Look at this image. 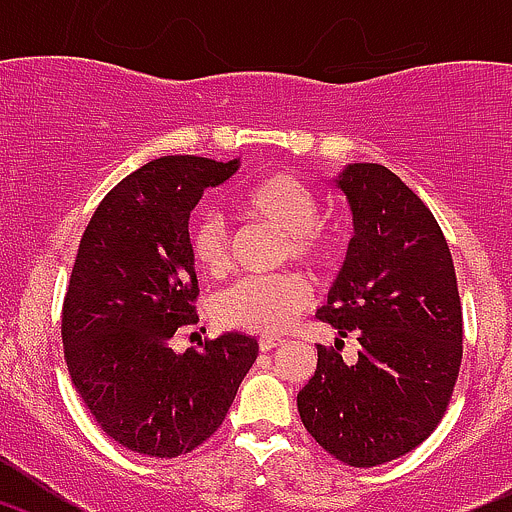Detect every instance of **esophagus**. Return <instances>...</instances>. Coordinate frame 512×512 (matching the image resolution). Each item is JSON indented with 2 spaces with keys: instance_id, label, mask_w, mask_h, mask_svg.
Segmentation results:
<instances>
[{
  "instance_id": "obj_1",
  "label": "esophagus",
  "mask_w": 512,
  "mask_h": 512,
  "mask_svg": "<svg viewBox=\"0 0 512 512\" xmlns=\"http://www.w3.org/2000/svg\"><path fill=\"white\" fill-rule=\"evenodd\" d=\"M257 344H260V352H270V349H275V347H280L282 344V339L280 337H260L257 339Z\"/></svg>"
}]
</instances>
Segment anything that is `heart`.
<instances>
[{"label": "heart", "mask_w": 512, "mask_h": 512, "mask_svg": "<svg viewBox=\"0 0 512 512\" xmlns=\"http://www.w3.org/2000/svg\"><path fill=\"white\" fill-rule=\"evenodd\" d=\"M242 215L282 232V260L304 267L327 265L337 250V237L319 220V200L307 183L289 173H272L235 195ZM190 252L200 270L220 275L227 265L225 220L205 210L190 223ZM309 304V287L294 272L270 277H242L215 299V317L230 329L257 334L282 332Z\"/></svg>", "instance_id": "obj_1"}]
</instances>
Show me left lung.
<instances>
[{
	"mask_svg": "<svg viewBox=\"0 0 512 512\" xmlns=\"http://www.w3.org/2000/svg\"><path fill=\"white\" fill-rule=\"evenodd\" d=\"M354 220L347 260L322 322L354 334L359 359L317 344V371L297 394L314 441L354 468L414 451L441 423L463 359V312L451 250L431 210L379 163L337 175Z\"/></svg>",
	"mask_w": 512,
	"mask_h": 512,
	"instance_id": "left-lung-1",
	"label": "left lung"
}]
</instances>
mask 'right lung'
<instances>
[{
    "label": "right lung",
    "instance_id": "obj_1",
    "mask_svg": "<svg viewBox=\"0 0 512 512\" xmlns=\"http://www.w3.org/2000/svg\"><path fill=\"white\" fill-rule=\"evenodd\" d=\"M240 160L163 156L123 178L81 237L61 312L71 384L98 426L128 451L175 458L225 421L257 359V339L227 332L173 352L198 324L188 220Z\"/></svg>",
    "mask_w": 512,
    "mask_h": 512
}]
</instances>
